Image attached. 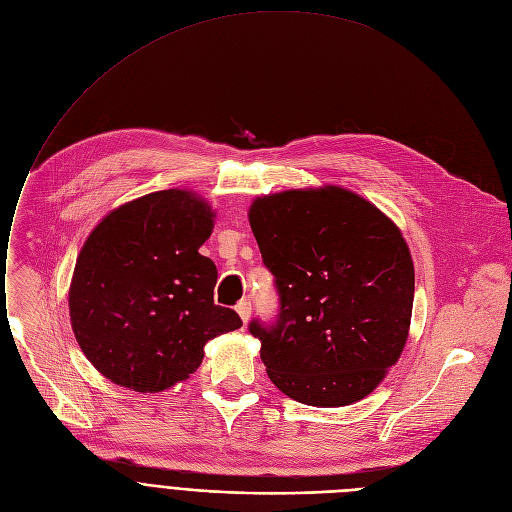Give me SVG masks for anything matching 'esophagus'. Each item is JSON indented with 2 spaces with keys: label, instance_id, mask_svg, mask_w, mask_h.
Returning <instances> with one entry per match:
<instances>
[{
  "label": "esophagus",
  "instance_id": "34e87169",
  "mask_svg": "<svg viewBox=\"0 0 512 512\" xmlns=\"http://www.w3.org/2000/svg\"><path fill=\"white\" fill-rule=\"evenodd\" d=\"M235 311H238V316L246 324L250 320V316H252V303L248 299H242L238 305H235Z\"/></svg>",
  "mask_w": 512,
  "mask_h": 512
}]
</instances>
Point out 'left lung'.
<instances>
[{
    "label": "left lung",
    "instance_id": "obj_1",
    "mask_svg": "<svg viewBox=\"0 0 512 512\" xmlns=\"http://www.w3.org/2000/svg\"><path fill=\"white\" fill-rule=\"evenodd\" d=\"M250 225L281 303L272 324L250 322L270 381L318 408L369 396L408 340L414 264L402 231L338 186L260 196Z\"/></svg>",
    "mask_w": 512,
    "mask_h": 512
}]
</instances>
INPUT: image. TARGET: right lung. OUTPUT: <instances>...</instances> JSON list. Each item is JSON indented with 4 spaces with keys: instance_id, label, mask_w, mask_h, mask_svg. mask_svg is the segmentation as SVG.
Wrapping results in <instances>:
<instances>
[{
    "instance_id": "add662e5",
    "label": "right lung",
    "mask_w": 512,
    "mask_h": 512,
    "mask_svg": "<svg viewBox=\"0 0 512 512\" xmlns=\"http://www.w3.org/2000/svg\"><path fill=\"white\" fill-rule=\"evenodd\" d=\"M213 209L160 190L110 211L88 235L69 287V318L88 361L112 383L164 391L199 369L205 344L242 320L215 305L217 266L199 248Z\"/></svg>"
}]
</instances>
